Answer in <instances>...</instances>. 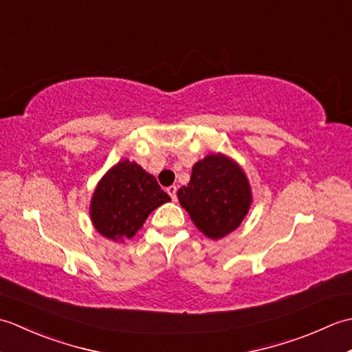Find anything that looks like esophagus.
<instances>
[{"label": "esophagus", "mask_w": 352, "mask_h": 352, "mask_svg": "<svg viewBox=\"0 0 352 352\" xmlns=\"http://www.w3.org/2000/svg\"><path fill=\"white\" fill-rule=\"evenodd\" d=\"M166 192L169 193V197L172 198V201H177V188H175V186H169Z\"/></svg>", "instance_id": "obj_1"}]
</instances>
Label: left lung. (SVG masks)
<instances>
[{
	"label": "left lung",
	"instance_id": "1",
	"mask_svg": "<svg viewBox=\"0 0 352 352\" xmlns=\"http://www.w3.org/2000/svg\"><path fill=\"white\" fill-rule=\"evenodd\" d=\"M195 227L212 241L241 226L252 204L248 177L234 159L213 153L192 166L188 186L177 192Z\"/></svg>",
	"mask_w": 352,
	"mask_h": 352
}]
</instances>
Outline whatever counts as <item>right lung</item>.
Here are the masks:
<instances>
[{"label": "right lung", "mask_w": 352, "mask_h": 352, "mask_svg": "<svg viewBox=\"0 0 352 352\" xmlns=\"http://www.w3.org/2000/svg\"><path fill=\"white\" fill-rule=\"evenodd\" d=\"M170 201L155 177L129 159L113 164L96 184L89 207L92 226L109 241L125 242L153 210Z\"/></svg>", "instance_id": "obj_1"}]
</instances>
